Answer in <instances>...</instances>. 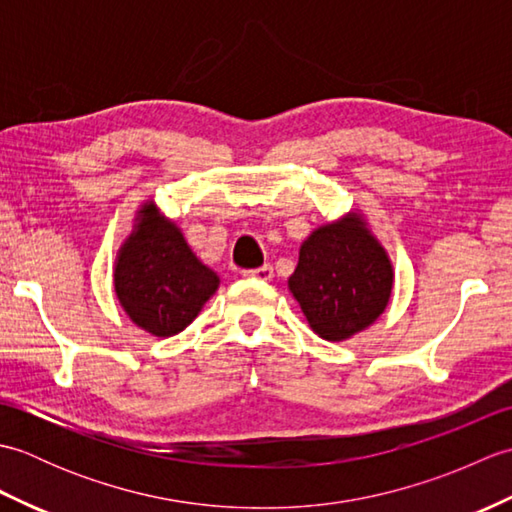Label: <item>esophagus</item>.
Masks as SVG:
<instances>
[{
    "label": "esophagus",
    "mask_w": 512,
    "mask_h": 512,
    "mask_svg": "<svg viewBox=\"0 0 512 512\" xmlns=\"http://www.w3.org/2000/svg\"><path fill=\"white\" fill-rule=\"evenodd\" d=\"M273 266L270 264H264L259 268H253V270H244V277H253V279H259V281H270L273 279Z\"/></svg>",
    "instance_id": "esophagus-1"
}]
</instances>
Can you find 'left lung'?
Returning a JSON list of instances; mask_svg holds the SVG:
<instances>
[{"mask_svg": "<svg viewBox=\"0 0 512 512\" xmlns=\"http://www.w3.org/2000/svg\"><path fill=\"white\" fill-rule=\"evenodd\" d=\"M391 284L385 250L358 215L317 228L288 279L310 328L325 341L350 339L372 325L387 306Z\"/></svg>", "mask_w": 512, "mask_h": 512, "instance_id": "1", "label": "left lung"}]
</instances>
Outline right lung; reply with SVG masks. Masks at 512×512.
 <instances>
[{
	"mask_svg": "<svg viewBox=\"0 0 512 512\" xmlns=\"http://www.w3.org/2000/svg\"><path fill=\"white\" fill-rule=\"evenodd\" d=\"M138 220L136 233L118 255L116 297L138 328L173 336L198 317L220 279L191 253L178 226L160 217L154 204H145Z\"/></svg>",
	"mask_w": 512,
	"mask_h": 512,
	"instance_id": "1",
	"label": "right lung"
}]
</instances>
